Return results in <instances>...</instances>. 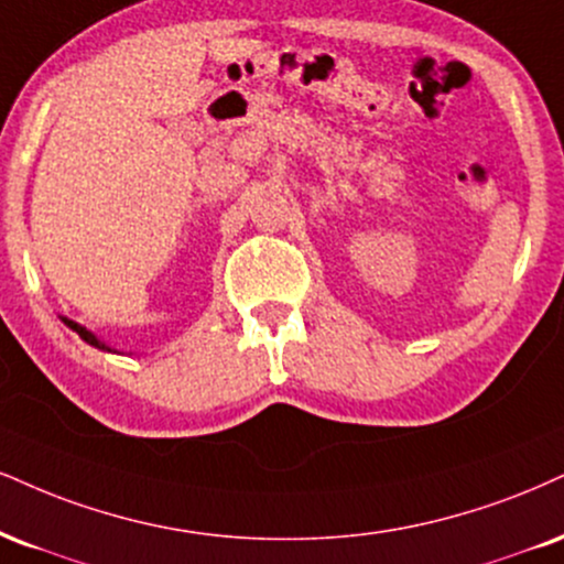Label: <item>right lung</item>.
I'll return each mask as SVG.
<instances>
[{
  "label": "right lung",
  "mask_w": 564,
  "mask_h": 564,
  "mask_svg": "<svg viewBox=\"0 0 564 564\" xmlns=\"http://www.w3.org/2000/svg\"><path fill=\"white\" fill-rule=\"evenodd\" d=\"M63 323H65V325H67V328H70V330H76V334H78L80 338H84V341H86V344H91V347H97V349H101V351H115V355H120V351H118V349L107 347V344H105V341H101V338H99L97 334H91V330H88V328H84V325H80V323H76V321H70V317H63Z\"/></svg>",
  "instance_id": "add662e5"
}]
</instances>
